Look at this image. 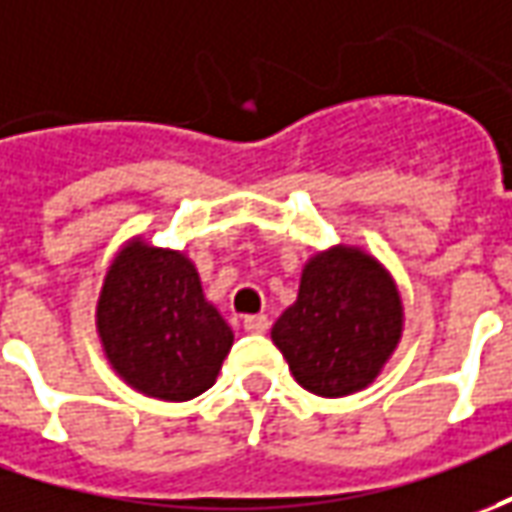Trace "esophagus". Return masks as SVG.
Wrapping results in <instances>:
<instances>
[{"instance_id": "34e87169", "label": "esophagus", "mask_w": 512, "mask_h": 512, "mask_svg": "<svg viewBox=\"0 0 512 512\" xmlns=\"http://www.w3.org/2000/svg\"><path fill=\"white\" fill-rule=\"evenodd\" d=\"M269 316L266 314H255V316H246L243 319V328L249 330V333H266L269 330Z\"/></svg>"}]
</instances>
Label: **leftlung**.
<instances>
[{
	"instance_id": "1",
	"label": "left lung",
	"mask_w": 512,
	"mask_h": 512,
	"mask_svg": "<svg viewBox=\"0 0 512 512\" xmlns=\"http://www.w3.org/2000/svg\"><path fill=\"white\" fill-rule=\"evenodd\" d=\"M403 300L373 255L358 246L316 252L297 302L271 328L297 384L322 398L367 389L401 342Z\"/></svg>"
}]
</instances>
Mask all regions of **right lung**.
Here are the masks:
<instances>
[{"mask_svg": "<svg viewBox=\"0 0 512 512\" xmlns=\"http://www.w3.org/2000/svg\"><path fill=\"white\" fill-rule=\"evenodd\" d=\"M103 353L131 389L190 401L215 384L232 328L207 302L193 260L131 238L114 255L97 297Z\"/></svg>", "mask_w": 512, "mask_h": 512, "instance_id": "add662e5", "label": "right lung"}]
</instances>
